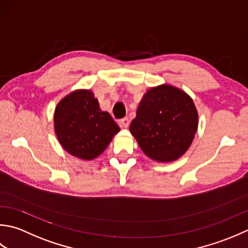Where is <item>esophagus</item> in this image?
I'll list each match as a JSON object with an SVG mask.
<instances>
[{
    "label": "esophagus",
    "mask_w": 248,
    "mask_h": 248,
    "mask_svg": "<svg viewBox=\"0 0 248 248\" xmlns=\"http://www.w3.org/2000/svg\"><path fill=\"white\" fill-rule=\"evenodd\" d=\"M119 124H120L121 127H124V128L128 127V125H129L128 118H124V119H122L121 121H119Z\"/></svg>",
    "instance_id": "34e87169"
}]
</instances>
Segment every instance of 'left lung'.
Here are the masks:
<instances>
[{
  "label": "left lung",
  "mask_w": 248,
  "mask_h": 248,
  "mask_svg": "<svg viewBox=\"0 0 248 248\" xmlns=\"http://www.w3.org/2000/svg\"><path fill=\"white\" fill-rule=\"evenodd\" d=\"M197 127L193 99L178 88L161 84L144 94L129 130L146 156L168 163L187 151Z\"/></svg>",
  "instance_id": "obj_1"
}]
</instances>
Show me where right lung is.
Masks as SVG:
<instances>
[{
    "instance_id": "1",
    "label": "right lung",
    "mask_w": 248,
    "mask_h": 248,
    "mask_svg": "<svg viewBox=\"0 0 248 248\" xmlns=\"http://www.w3.org/2000/svg\"><path fill=\"white\" fill-rule=\"evenodd\" d=\"M54 129L66 152L87 160L102 154L120 131L89 90L75 91L61 100L54 112Z\"/></svg>"
}]
</instances>
